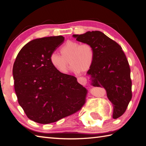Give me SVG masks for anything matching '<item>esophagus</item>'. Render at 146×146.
<instances>
[{
    "instance_id": "obj_1",
    "label": "esophagus",
    "mask_w": 146,
    "mask_h": 146,
    "mask_svg": "<svg viewBox=\"0 0 146 146\" xmlns=\"http://www.w3.org/2000/svg\"><path fill=\"white\" fill-rule=\"evenodd\" d=\"M78 82L82 85H85L87 83V80L85 77H79L78 78Z\"/></svg>"
}]
</instances>
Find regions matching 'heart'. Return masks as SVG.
I'll return each mask as SVG.
<instances>
[{
	"instance_id": "b5f03b06",
	"label": "heart",
	"mask_w": 146,
	"mask_h": 146,
	"mask_svg": "<svg viewBox=\"0 0 146 146\" xmlns=\"http://www.w3.org/2000/svg\"><path fill=\"white\" fill-rule=\"evenodd\" d=\"M61 55L52 52L49 57L51 65L63 74L68 71L69 63L71 70L75 73L88 70L94 63L95 49L88 43L80 44L78 42L68 41L60 49Z\"/></svg>"
}]
</instances>
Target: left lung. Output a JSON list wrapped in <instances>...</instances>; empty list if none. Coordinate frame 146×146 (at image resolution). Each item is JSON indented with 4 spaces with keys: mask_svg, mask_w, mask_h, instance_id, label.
Segmentation results:
<instances>
[{
    "mask_svg": "<svg viewBox=\"0 0 146 146\" xmlns=\"http://www.w3.org/2000/svg\"><path fill=\"white\" fill-rule=\"evenodd\" d=\"M78 41L88 43L95 49V58L87 74L94 86L104 87L113 104V118L124 113L132 99L131 69L121 46L98 31L74 35Z\"/></svg>",
    "mask_w": 146,
    "mask_h": 146,
    "instance_id": "8db88e82",
    "label": "left lung"
}]
</instances>
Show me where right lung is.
Masks as SVG:
<instances>
[{
  "label": "right lung",
  "instance_id": "add662e5",
  "mask_svg": "<svg viewBox=\"0 0 146 146\" xmlns=\"http://www.w3.org/2000/svg\"><path fill=\"white\" fill-rule=\"evenodd\" d=\"M64 40L61 36L32 40L15 58L12 70L18 102L29 119L47 124L75 113L87 90L76 77L59 72L50 55Z\"/></svg>",
  "mask_w": 146,
  "mask_h": 146
}]
</instances>
